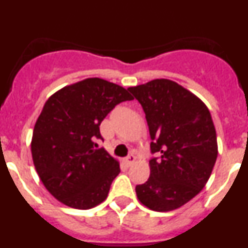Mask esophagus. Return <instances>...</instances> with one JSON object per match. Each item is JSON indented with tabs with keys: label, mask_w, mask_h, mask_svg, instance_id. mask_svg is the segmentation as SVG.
<instances>
[{
	"label": "esophagus",
	"mask_w": 248,
	"mask_h": 248,
	"mask_svg": "<svg viewBox=\"0 0 248 248\" xmlns=\"http://www.w3.org/2000/svg\"><path fill=\"white\" fill-rule=\"evenodd\" d=\"M135 160H137V157H135V155L130 154V155H129V156L125 157V160H124V161H125L126 165L131 166V165H133V164L135 163Z\"/></svg>",
	"instance_id": "obj_1"
}]
</instances>
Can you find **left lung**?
<instances>
[{
	"label": "left lung",
	"mask_w": 248,
	"mask_h": 248,
	"mask_svg": "<svg viewBox=\"0 0 248 248\" xmlns=\"http://www.w3.org/2000/svg\"><path fill=\"white\" fill-rule=\"evenodd\" d=\"M141 104L150 133L148 181L137 185L139 201L153 211H172L195 198L217 159V138L205 103L169 79L128 88Z\"/></svg>",
	"instance_id": "1"
}]
</instances>
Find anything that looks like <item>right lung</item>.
<instances>
[{"mask_svg": "<svg viewBox=\"0 0 248 248\" xmlns=\"http://www.w3.org/2000/svg\"><path fill=\"white\" fill-rule=\"evenodd\" d=\"M120 85L87 78L50 95L36 122L31 151L39 179L52 196L88 210L107 199L119 163L104 149L99 125L114 107L133 100Z\"/></svg>", "mask_w": 248, "mask_h": 248, "instance_id": "add662e5", "label": "right lung"}]
</instances>
